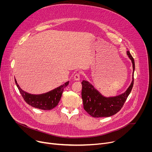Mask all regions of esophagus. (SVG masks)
<instances>
[{
  "instance_id": "1",
  "label": "esophagus",
  "mask_w": 152,
  "mask_h": 152,
  "mask_svg": "<svg viewBox=\"0 0 152 152\" xmlns=\"http://www.w3.org/2000/svg\"><path fill=\"white\" fill-rule=\"evenodd\" d=\"M74 79L75 81H79L80 79V74L79 73H76L74 76Z\"/></svg>"
}]
</instances>
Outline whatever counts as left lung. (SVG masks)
Listing matches in <instances>:
<instances>
[{"label": "left lung", "instance_id": "left-lung-1", "mask_svg": "<svg viewBox=\"0 0 152 152\" xmlns=\"http://www.w3.org/2000/svg\"><path fill=\"white\" fill-rule=\"evenodd\" d=\"M127 55L131 60L133 68L132 80L127 90L123 94L114 97H105L94 86L87 81H83L82 99L84 110L94 118L109 117L117 113L121 109L127 97L131 92L134 84V60L129 50Z\"/></svg>", "mask_w": 152, "mask_h": 152}]
</instances>
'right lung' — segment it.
<instances>
[{"label":"right lung","instance_id":"obj_1","mask_svg":"<svg viewBox=\"0 0 152 152\" xmlns=\"http://www.w3.org/2000/svg\"><path fill=\"white\" fill-rule=\"evenodd\" d=\"M15 81L23 98L31 107L44 110H50L55 108L59 103L64 89L68 85L69 81L49 92L41 94H31L22 90L15 78Z\"/></svg>","mask_w":152,"mask_h":152}]
</instances>
